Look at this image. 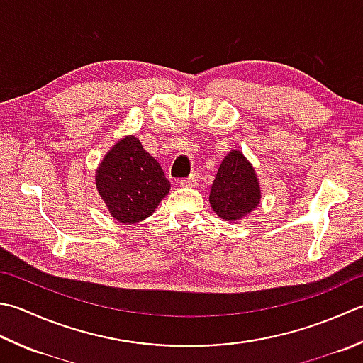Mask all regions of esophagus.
<instances>
[{"mask_svg":"<svg viewBox=\"0 0 363 363\" xmlns=\"http://www.w3.org/2000/svg\"><path fill=\"white\" fill-rule=\"evenodd\" d=\"M198 182H200V176H198L196 173L190 174L189 177H186V179L179 181L181 187H195V186H198Z\"/></svg>","mask_w":363,"mask_h":363,"instance_id":"34e87169","label":"esophagus"}]
</instances>
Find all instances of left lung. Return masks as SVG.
<instances>
[{"label": "left lung", "instance_id": "8db88e82", "mask_svg": "<svg viewBox=\"0 0 363 363\" xmlns=\"http://www.w3.org/2000/svg\"><path fill=\"white\" fill-rule=\"evenodd\" d=\"M209 203L218 218L233 223L259 206V179L250 160L239 149L225 155L211 187Z\"/></svg>", "mask_w": 363, "mask_h": 363}]
</instances>
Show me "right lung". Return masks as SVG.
I'll return each mask as SVG.
<instances>
[{
    "mask_svg": "<svg viewBox=\"0 0 363 363\" xmlns=\"http://www.w3.org/2000/svg\"><path fill=\"white\" fill-rule=\"evenodd\" d=\"M172 184L135 135L113 145L96 169V189L119 223L143 222L168 195Z\"/></svg>",
    "mask_w": 363,
    "mask_h": 363,
    "instance_id": "add662e5",
    "label": "right lung"
}]
</instances>
